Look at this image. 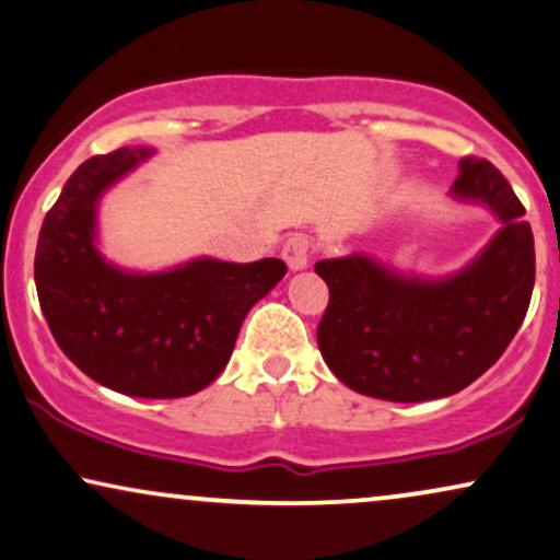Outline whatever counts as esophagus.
<instances>
[{"label": "esophagus", "mask_w": 560, "mask_h": 560, "mask_svg": "<svg viewBox=\"0 0 560 560\" xmlns=\"http://www.w3.org/2000/svg\"><path fill=\"white\" fill-rule=\"evenodd\" d=\"M310 253H313V245H310V240L304 235H292L284 240V245H281V258L287 260V266L292 268V271H300V268H307L310 264Z\"/></svg>", "instance_id": "1"}]
</instances>
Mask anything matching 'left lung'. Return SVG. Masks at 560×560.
<instances>
[{"label":"left lung","mask_w":560,"mask_h":560,"mask_svg":"<svg viewBox=\"0 0 560 560\" xmlns=\"http://www.w3.org/2000/svg\"><path fill=\"white\" fill-rule=\"evenodd\" d=\"M452 194L501 219L491 245L452 279H402L366 256L315 264L330 292L317 346L351 390L395 402L447 398L497 364L525 320L535 287L525 207L504 175L476 158L459 162Z\"/></svg>","instance_id":"left-lung-1"}]
</instances>
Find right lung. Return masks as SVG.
Here are the masks:
<instances>
[{
  "instance_id": "obj_1",
  "label": "right lung",
  "mask_w": 560,
  "mask_h": 560,
  "mask_svg": "<svg viewBox=\"0 0 560 560\" xmlns=\"http://www.w3.org/2000/svg\"><path fill=\"white\" fill-rule=\"evenodd\" d=\"M144 158V147H121L74 170L40 228L35 289L56 343L88 377L133 398H186L228 366L245 315L287 264L198 258L147 276L105 264L97 198Z\"/></svg>"
}]
</instances>
